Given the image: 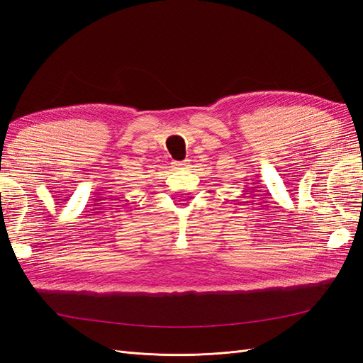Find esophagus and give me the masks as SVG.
<instances>
[{"instance_id": "1", "label": "esophagus", "mask_w": 363, "mask_h": 363, "mask_svg": "<svg viewBox=\"0 0 363 363\" xmlns=\"http://www.w3.org/2000/svg\"><path fill=\"white\" fill-rule=\"evenodd\" d=\"M188 162L189 160H183V162H174V168L175 169H182L184 167H188Z\"/></svg>"}]
</instances>
